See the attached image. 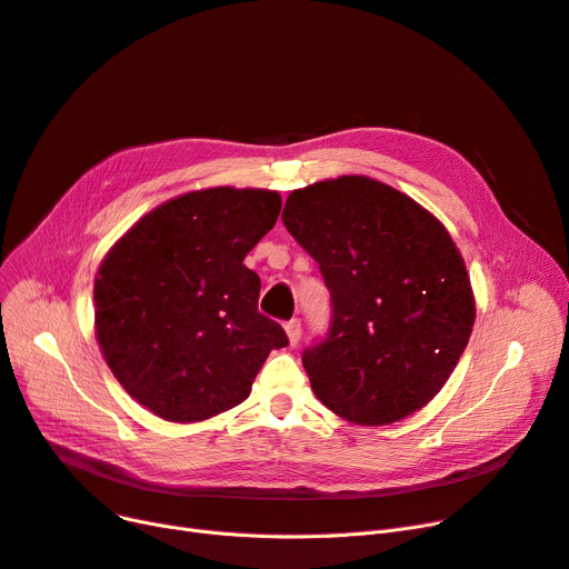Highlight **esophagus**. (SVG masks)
<instances>
[{
  "instance_id": "obj_1",
  "label": "esophagus",
  "mask_w": 569,
  "mask_h": 569,
  "mask_svg": "<svg viewBox=\"0 0 569 569\" xmlns=\"http://www.w3.org/2000/svg\"><path fill=\"white\" fill-rule=\"evenodd\" d=\"M284 331H287V336H289V345H291V347L299 345V340H301V319H289V321L284 323Z\"/></svg>"
}]
</instances>
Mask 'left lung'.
Here are the masks:
<instances>
[{"label":"left lung","instance_id":"obj_1","mask_svg":"<svg viewBox=\"0 0 569 569\" xmlns=\"http://www.w3.org/2000/svg\"><path fill=\"white\" fill-rule=\"evenodd\" d=\"M282 222L331 291L329 331L303 351L315 396L361 426L423 408L475 323L468 270L447 229L398 189L361 176L296 189Z\"/></svg>","mask_w":569,"mask_h":569}]
</instances>
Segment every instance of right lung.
Returning a JSON list of instances; mask_svg holds the SVG:
<instances>
[{"mask_svg":"<svg viewBox=\"0 0 569 569\" xmlns=\"http://www.w3.org/2000/svg\"><path fill=\"white\" fill-rule=\"evenodd\" d=\"M282 199L214 187L161 203L106 254L94 280L103 359L124 391L167 421L236 408L289 338L259 312L242 259L276 227Z\"/></svg>","mask_w":569,"mask_h":569,"instance_id":"add662e5","label":"right lung"}]
</instances>
